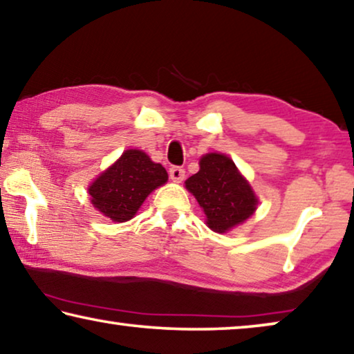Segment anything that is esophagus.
<instances>
[{"label": "esophagus", "mask_w": 354, "mask_h": 354, "mask_svg": "<svg viewBox=\"0 0 354 354\" xmlns=\"http://www.w3.org/2000/svg\"><path fill=\"white\" fill-rule=\"evenodd\" d=\"M184 176H186V171H184L181 167H171L170 168V179H171V181L181 183Z\"/></svg>", "instance_id": "34e87169"}]
</instances>
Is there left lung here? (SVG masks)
Here are the masks:
<instances>
[{
    "instance_id": "left-lung-1",
    "label": "left lung",
    "mask_w": 354,
    "mask_h": 354,
    "mask_svg": "<svg viewBox=\"0 0 354 354\" xmlns=\"http://www.w3.org/2000/svg\"><path fill=\"white\" fill-rule=\"evenodd\" d=\"M186 189L203 208L208 227L218 234L243 224L257 208L250 183L230 157L218 152L200 159V170L187 179Z\"/></svg>"
}]
</instances>
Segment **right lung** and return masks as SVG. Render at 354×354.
<instances>
[{
  "mask_svg": "<svg viewBox=\"0 0 354 354\" xmlns=\"http://www.w3.org/2000/svg\"><path fill=\"white\" fill-rule=\"evenodd\" d=\"M167 170L140 149H127L88 186L91 202L114 223H125L154 189L165 184Z\"/></svg>",
  "mask_w": 354,
  "mask_h": 354,
  "instance_id": "add662e5",
  "label": "right lung"
}]
</instances>
